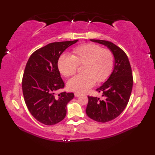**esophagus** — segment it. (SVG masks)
Wrapping results in <instances>:
<instances>
[{
    "label": "esophagus",
    "mask_w": 155,
    "mask_h": 155,
    "mask_svg": "<svg viewBox=\"0 0 155 155\" xmlns=\"http://www.w3.org/2000/svg\"><path fill=\"white\" fill-rule=\"evenodd\" d=\"M74 96H75L76 97H78L81 96V94L78 93H74Z\"/></svg>",
    "instance_id": "esophagus-1"
}]
</instances>
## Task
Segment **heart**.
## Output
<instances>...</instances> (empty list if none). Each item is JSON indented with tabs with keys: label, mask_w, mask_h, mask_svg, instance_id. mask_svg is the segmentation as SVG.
Returning a JSON list of instances; mask_svg holds the SVG:
<instances>
[{
	"label": "heart",
	"mask_w": 155,
	"mask_h": 155,
	"mask_svg": "<svg viewBox=\"0 0 155 155\" xmlns=\"http://www.w3.org/2000/svg\"><path fill=\"white\" fill-rule=\"evenodd\" d=\"M114 58L108 48L88 43L81 45L72 51V56L62 54L58 60V68L64 77H70L77 72L78 65H83V74H78L68 81L69 90L84 93L93 87L96 81H104L113 69Z\"/></svg>",
	"instance_id": "heart-1"
}]
</instances>
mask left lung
Here are the masks:
<instances>
[{
    "label": "left lung",
    "instance_id": "left-lung-1",
    "mask_svg": "<svg viewBox=\"0 0 155 155\" xmlns=\"http://www.w3.org/2000/svg\"><path fill=\"white\" fill-rule=\"evenodd\" d=\"M92 42L103 45L109 49L114 58L113 71L107 81L97 91L102 92L104 100L88 97L86 113L92 119L107 123L119 116L129 101L133 84V74L126 53L113 42L91 39Z\"/></svg>",
    "mask_w": 155,
    "mask_h": 155
}]
</instances>
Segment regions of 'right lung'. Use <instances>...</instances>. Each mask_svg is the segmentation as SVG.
Listing matches in <instances>:
<instances>
[{
    "instance_id": "1",
    "label": "right lung",
    "mask_w": 155,
    "mask_h": 155,
    "mask_svg": "<svg viewBox=\"0 0 155 155\" xmlns=\"http://www.w3.org/2000/svg\"><path fill=\"white\" fill-rule=\"evenodd\" d=\"M78 40L52 42L35 51L26 64L22 87L25 103L31 114L40 123L55 124L64 118L72 93L55 92L64 87L58 68L61 54Z\"/></svg>"
}]
</instances>
